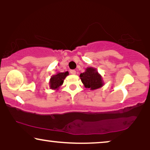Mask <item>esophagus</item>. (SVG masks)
<instances>
[{"label":"esophagus","mask_w":150,"mask_h":150,"mask_svg":"<svg viewBox=\"0 0 150 150\" xmlns=\"http://www.w3.org/2000/svg\"><path fill=\"white\" fill-rule=\"evenodd\" d=\"M70 73L71 74H76V71L74 70V69H71Z\"/></svg>","instance_id":"34e87169"}]
</instances>
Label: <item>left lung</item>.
Wrapping results in <instances>:
<instances>
[{
    "label": "left lung",
    "mask_w": 150,
    "mask_h": 150,
    "mask_svg": "<svg viewBox=\"0 0 150 150\" xmlns=\"http://www.w3.org/2000/svg\"><path fill=\"white\" fill-rule=\"evenodd\" d=\"M80 78L84 86L91 90L99 89L104 85L101 75L93 67H87L85 72L80 74Z\"/></svg>",
    "instance_id": "8db88e82"
}]
</instances>
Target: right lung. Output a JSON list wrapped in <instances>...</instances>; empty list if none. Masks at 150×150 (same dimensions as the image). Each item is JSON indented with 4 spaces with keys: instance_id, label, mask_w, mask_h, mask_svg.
<instances>
[{
    "instance_id": "1",
    "label": "right lung",
    "mask_w": 150,
    "mask_h": 150,
    "mask_svg": "<svg viewBox=\"0 0 150 150\" xmlns=\"http://www.w3.org/2000/svg\"><path fill=\"white\" fill-rule=\"evenodd\" d=\"M68 75V71H65V72H59L57 74L52 76L50 79V83H49L50 89H58V88L63 85L65 77Z\"/></svg>"
}]
</instances>
